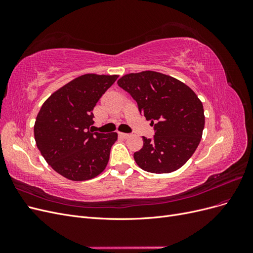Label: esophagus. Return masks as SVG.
<instances>
[{
    "mask_svg": "<svg viewBox=\"0 0 253 253\" xmlns=\"http://www.w3.org/2000/svg\"><path fill=\"white\" fill-rule=\"evenodd\" d=\"M118 135H119V137H121V138H124V139H126V138H128L129 136H131V135L126 134V133H119Z\"/></svg>",
    "mask_w": 253,
    "mask_h": 253,
    "instance_id": "1",
    "label": "esophagus"
}]
</instances>
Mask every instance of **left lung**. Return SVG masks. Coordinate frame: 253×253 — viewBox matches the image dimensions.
<instances>
[{"instance_id":"left-lung-1","label":"left lung","mask_w":253,"mask_h":253,"mask_svg":"<svg viewBox=\"0 0 253 253\" xmlns=\"http://www.w3.org/2000/svg\"><path fill=\"white\" fill-rule=\"evenodd\" d=\"M117 83L154 126L153 138L142 137L143 147L134 153L136 164L157 174L178 170L200 144L205 126L202 101L185 83L156 72L128 74Z\"/></svg>"}]
</instances>
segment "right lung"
<instances>
[{
  "mask_svg": "<svg viewBox=\"0 0 253 253\" xmlns=\"http://www.w3.org/2000/svg\"><path fill=\"white\" fill-rule=\"evenodd\" d=\"M118 76L86 74L45 101L35 122L37 147L57 173L71 180L96 177L110 159L117 133H93V110Z\"/></svg>",
  "mask_w": 253,
  "mask_h": 253,
  "instance_id": "right-lung-1",
  "label": "right lung"
}]
</instances>
